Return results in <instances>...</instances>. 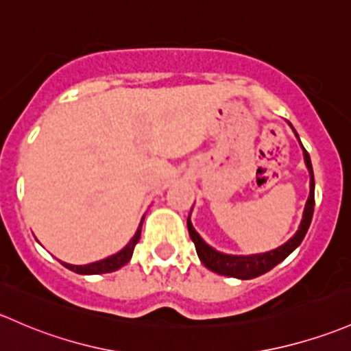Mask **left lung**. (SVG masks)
Here are the masks:
<instances>
[{
  "mask_svg": "<svg viewBox=\"0 0 351 351\" xmlns=\"http://www.w3.org/2000/svg\"><path fill=\"white\" fill-rule=\"evenodd\" d=\"M298 139H300V136H298ZM302 154H304L306 166H308L309 176H311V180H309V197L308 202H306L304 212H302V220L298 232L289 239V241L284 243V245L278 247V249L269 250V252L264 254H252V256H230V254L219 252V250L210 247L208 243L198 235V232L195 230L193 225L190 222V217H188V234H190L191 241L195 243V249H197V254L198 257H200L202 264H204L206 269H210V271L217 272V274L220 276H228V278L254 279L257 278V276H263L267 271H271L272 267H276V265L286 259V257L300 245L302 239H304L306 232H308L309 223H311L313 219V210H315V176H313L311 160H309V154L308 151L304 149V146H302Z\"/></svg>",
  "mask_w": 351,
  "mask_h": 351,
  "instance_id": "8db88e82",
  "label": "left lung"
}]
</instances>
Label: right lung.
<instances>
[{
	"label": "right lung",
	"instance_id": "obj_1",
	"mask_svg": "<svg viewBox=\"0 0 351 351\" xmlns=\"http://www.w3.org/2000/svg\"><path fill=\"white\" fill-rule=\"evenodd\" d=\"M141 227H143V222L139 223L134 237L129 241L128 245L124 247L123 250H119L117 254H114V256L106 257V259L97 261V263L86 264V265H72V264H64V265L67 269H70V271L77 272V274H106V272L117 271V269H121L124 264H128L129 261H131L136 243H138L139 237H141Z\"/></svg>",
	"mask_w": 351,
	"mask_h": 351
}]
</instances>
